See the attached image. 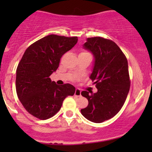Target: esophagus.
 Here are the masks:
<instances>
[{
	"mask_svg": "<svg viewBox=\"0 0 152 152\" xmlns=\"http://www.w3.org/2000/svg\"><path fill=\"white\" fill-rule=\"evenodd\" d=\"M75 96H81V91L79 88H76V91H75Z\"/></svg>",
	"mask_w": 152,
	"mask_h": 152,
	"instance_id": "34e87169",
	"label": "esophagus"
}]
</instances>
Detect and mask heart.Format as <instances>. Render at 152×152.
Wrapping results in <instances>:
<instances>
[{
	"mask_svg": "<svg viewBox=\"0 0 152 152\" xmlns=\"http://www.w3.org/2000/svg\"><path fill=\"white\" fill-rule=\"evenodd\" d=\"M83 53H86V52H83Z\"/></svg>",
	"mask_w": 152,
	"mask_h": 152,
	"instance_id": "1",
	"label": "heart"
}]
</instances>
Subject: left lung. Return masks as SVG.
Segmentation results:
<instances>
[{"label": "left lung", "mask_w": 152, "mask_h": 152, "mask_svg": "<svg viewBox=\"0 0 152 152\" xmlns=\"http://www.w3.org/2000/svg\"><path fill=\"white\" fill-rule=\"evenodd\" d=\"M83 48L94 57L90 78L98 91L94 94L81 92L88 104L81 112L89 121L102 123L114 117L126 101L130 88L128 61L119 47L111 40L88 38Z\"/></svg>", "instance_id": "obj_1"}]
</instances>
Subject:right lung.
<instances>
[{
    "mask_svg": "<svg viewBox=\"0 0 152 152\" xmlns=\"http://www.w3.org/2000/svg\"><path fill=\"white\" fill-rule=\"evenodd\" d=\"M78 38L48 35L31 44L23 56L16 70L18 97L26 111L41 120L60 110L68 96L76 88L70 83L58 86L50 76L58 68L61 56L76 44Z\"/></svg>",
    "mask_w": 152,
    "mask_h": 152,
    "instance_id": "1",
    "label": "right lung"
}]
</instances>
